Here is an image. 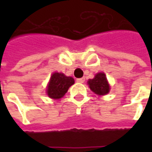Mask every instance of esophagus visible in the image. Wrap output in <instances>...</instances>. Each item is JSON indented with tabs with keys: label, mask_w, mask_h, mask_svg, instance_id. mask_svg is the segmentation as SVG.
<instances>
[{
	"label": "esophagus",
	"mask_w": 152,
	"mask_h": 152,
	"mask_svg": "<svg viewBox=\"0 0 152 152\" xmlns=\"http://www.w3.org/2000/svg\"><path fill=\"white\" fill-rule=\"evenodd\" d=\"M85 81V78H78V79H76V82L78 83H84Z\"/></svg>",
	"instance_id": "1"
}]
</instances>
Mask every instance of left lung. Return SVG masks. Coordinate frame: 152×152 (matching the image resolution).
<instances>
[{
    "label": "left lung",
    "instance_id": "8db88e82",
    "mask_svg": "<svg viewBox=\"0 0 152 152\" xmlns=\"http://www.w3.org/2000/svg\"><path fill=\"white\" fill-rule=\"evenodd\" d=\"M88 85L93 92L99 95H105L109 92L110 89L107 77L105 74L102 72L98 73L94 79L89 80Z\"/></svg>",
    "mask_w": 152,
    "mask_h": 152
}]
</instances>
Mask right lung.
<instances>
[{"label":"right lung","mask_w":152,"mask_h":152,"mask_svg":"<svg viewBox=\"0 0 152 152\" xmlns=\"http://www.w3.org/2000/svg\"><path fill=\"white\" fill-rule=\"evenodd\" d=\"M74 82L71 76H66L63 73H53L47 87V94L51 99H61Z\"/></svg>","instance_id":"1"}]
</instances>
